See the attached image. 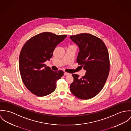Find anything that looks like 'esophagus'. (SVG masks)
<instances>
[{
	"mask_svg": "<svg viewBox=\"0 0 131 131\" xmlns=\"http://www.w3.org/2000/svg\"><path fill=\"white\" fill-rule=\"evenodd\" d=\"M64 75H65V76L69 75H71V74H70V73H69L66 72H64Z\"/></svg>",
	"mask_w": 131,
	"mask_h": 131,
	"instance_id": "esophagus-1",
	"label": "esophagus"
}]
</instances>
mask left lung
<instances>
[{
  "mask_svg": "<svg viewBox=\"0 0 131 131\" xmlns=\"http://www.w3.org/2000/svg\"><path fill=\"white\" fill-rule=\"evenodd\" d=\"M79 48L76 61L86 70L80 78L72 74L74 81L70 88L73 94L82 100L96 96L104 86L110 72V59L107 49L102 40L87 33L70 36Z\"/></svg>",
  "mask_w": 131,
  "mask_h": 131,
  "instance_id": "left-lung-1",
  "label": "left lung"
}]
</instances>
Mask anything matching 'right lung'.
I'll list each match as a JSON object with an SVG mask.
<instances>
[{
    "mask_svg": "<svg viewBox=\"0 0 131 131\" xmlns=\"http://www.w3.org/2000/svg\"><path fill=\"white\" fill-rule=\"evenodd\" d=\"M67 37L50 32L37 35L23 47L19 57V68L25 85L34 94L44 96L56 89L57 81L64 75L54 71L45 62L52 57L56 47Z\"/></svg>",
    "mask_w": 131,
    "mask_h": 131,
    "instance_id": "add662e5",
    "label": "right lung"
}]
</instances>
